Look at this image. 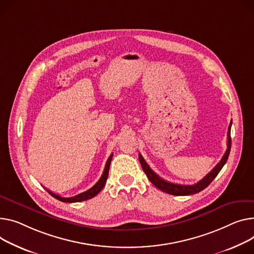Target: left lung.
Segmentation results:
<instances>
[{"instance_id": "1", "label": "left lung", "mask_w": 254, "mask_h": 254, "mask_svg": "<svg viewBox=\"0 0 254 254\" xmlns=\"http://www.w3.org/2000/svg\"><path fill=\"white\" fill-rule=\"evenodd\" d=\"M231 127H232V121H231L229 128H228V143H227L228 148H227L226 153L224 154L221 161H219L213 167V170H211V172L209 174H207L203 179L199 181L198 183H196L194 185H180V184L167 182V181L161 179L160 177H158L153 171H152L150 166L146 163V161L142 157V155L139 154V160H140V163L142 165L144 173L148 177L149 181L152 184H153L156 188H158L159 190H161L162 192H165L167 194L176 195V196H187V195H192V194L199 193L200 191L204 190L207 187V186L214 180V178L218 175L219 172H221L223 166L226 164V162L228 160V157L230 155V151H231V144H232V141H231Z\"/></svg>"}]
</instances>
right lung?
Listing matches in <instances>:
<instances>
[{
  "instance_id": "add662e5",
  "label": "right lung",
  "mask_w": 254,
  "mask_h": 254,
  "mask_svg": "<svg viewBox=\"0 0 254 254\" xmlns=\"http://www.w3.org/2000/svg\"><path fill=\"white\" fill-rule=\"evenodd\" d=\"M112 156L113 154H111L109 156V158L107 159L106 161V164H105V168H104V172L102 174V176H101L100 180L93 186V187L91 189H89L88 191L83 192V193H80L78 195H75L73 197H61L60 195H57L53 192H51L50 190L46 189L48 191L49 194H51V196H53L54 198L62 201V202H69V203H72V202H80V201H84V200H88V199H91L93 197H95L101 190L103 189V187L106 184V181H107V178H108V173H109V167H110V162L112 160Z\"/></svg>"
}]
</instances>
